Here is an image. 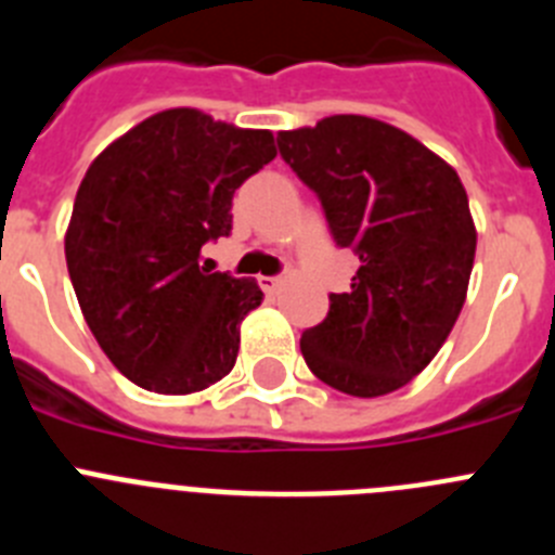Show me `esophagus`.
<instances>
[{"mask_svg":"<svg viewBox=\"0 0 555 555\" xmlns=\"http://www.w3.org/2000/svg\"><path fill=\"white\" fill-rule=\"evenodd\" d=\"M258 286H261L267 294H274L283 286V278H267V274H261V278H258Z\"/></svg>","mask_w":555,"mask_h":555,"instance_id":"esophagus-1","label":"esophagus"}]
</instances>
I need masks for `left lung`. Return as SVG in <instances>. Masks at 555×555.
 Here are the masks:
<instances>
[{"mask_svg": "<svg viewBox=\"0 0 555 555\" xmlns=\"http://www.w3.org/2000/svg\"><path fill=\"white\" fill-rule=\"evenodd\" d=\"M278 149L319 195L335 242L360 258L352 292L330 294L327 319L299 338L305 363L358 399L404 388L440 352L467 297L476 225L460 176L365 115L281 131Z\"/></svg>", "mask_w": 555, "mask_h": 555, "instance_id": "8db88e82", "label": "left lung"}]
</instances>
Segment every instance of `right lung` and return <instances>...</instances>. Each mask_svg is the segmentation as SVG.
I'll return each instance as SVG.
<instances>
[{"mask_svg":"<svg viewBox=\"0 0 555 555\" xmlns=\"http://www.w3.org/2000/svg\"><path fill=\"white\" fill-rule=\"evenodd\" d=\"M278 156L269 129L192 106L156 112L93 159L65 231V261L112 365L154 393L186 396L233 369L263 292L208 274L201 247L231 233L233 192Z\"/></svg>","mask_w":555,"mask_h":555,"instance_id":"obj_1","label":"right lung"}]
</instances>
